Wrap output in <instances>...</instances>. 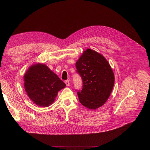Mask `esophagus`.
Masks as SVG:
<instances>
[{"label":"esophagus","instance_id":"esophagus-1","mask_svg":"<svg viewBox=\"0 0 150 150\" xmlns=\"http://www.w3.org/2000/svg\"><path fill=\"white\" fill-rule=\"evenodd\" d=\"M65 84H66V85L67 86H70V82H69V81H65Z\"/></svg>","mask_w":150,"mask_h":150}]
</instances>
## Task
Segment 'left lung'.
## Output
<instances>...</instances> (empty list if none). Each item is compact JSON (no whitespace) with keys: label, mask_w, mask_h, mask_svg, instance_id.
<instances>
[{"label":"left lung","mask_w":150,"mask_h":150,"mask_svg":"<svg viewBox=\"0 0 150 150\" xmlns=\"http://www.w3.org/2000/svg\"><path fill=\"white\" fill-rule=\"evenodd\" d=\"M77 72L83 82L78 92L79 102L90 110H96L104 104L115 84L112 68L102 54L87 49L76 63Z\"/></svg>","instance_id":"left-lung-1"}]
</instances>
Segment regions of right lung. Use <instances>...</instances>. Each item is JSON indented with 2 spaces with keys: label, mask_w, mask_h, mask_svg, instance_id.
I'll return each instance as SVG.
<instances>
[{
  "label": "right lung",
  "mask_w": 150,
  "mask_h": 150,
  "mask_svg": "<svg viewBox=\"0 0 150 150\" xmlns=\"http://www.w3.org/2000/svg\"><path fill=\"white\" fill-rule=\"evenodd\" d=\"M24 88L36 105L47 107L54 102L57 93L66 84L44 64L32 65L24 76Z\"/></svg>",
  "instance_id": "right-lung-1"
}]
</instances>
